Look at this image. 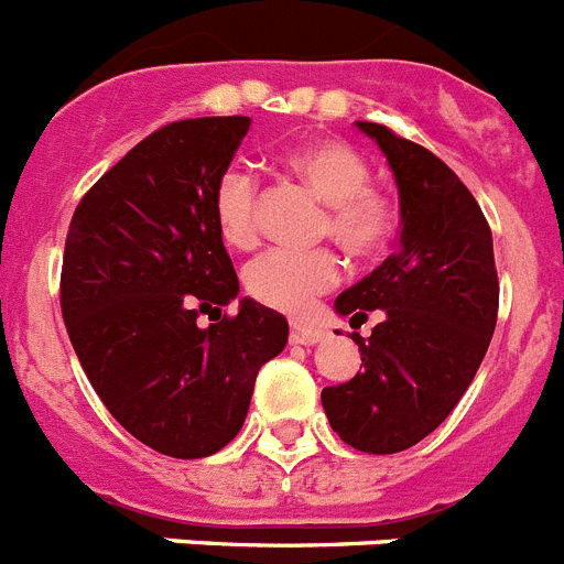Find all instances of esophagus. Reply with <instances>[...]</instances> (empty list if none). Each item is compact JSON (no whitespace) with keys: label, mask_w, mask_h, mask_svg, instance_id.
I'll return each mask as SVG.
<instances>
[{"label":"esophagus","mask_w":564,"mask_h":564,"mask_svg":"<svg viewBox=\"0 0 564 564\" xmlns=\"http://www.w3.org/2000/svg\"><path fill=\"white\" fill-rule=\"evenodd\" d=\"M323 337V328L312 326V323H303V319H292L289 323V339L294 345H312Z\"/></svg>","instance_id":"esophagus-1"}]
</instances>
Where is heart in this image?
<instances>
[{"mask_svg":"<svg viewBox=\"0 0 564 564\" xmlns=\"http://www.w3.org/2000/svg\"><path fill=\"white\" fill-rule=\"evenodd\" d=\"M283 169L314 199L326 205L317 236L332 238L354 261H377L399 232V207L382 187L370 185L368 162L345 143L312 140L283 156ZM213 219L225 245L250 250L258 245V182L250 171L227 169L213 187ZM343 278L332 250L267 252L245 272V289L261 306L303 314L317 294Z\"/></svg>","mask_w":564,"mask_h":564,"instance_id":"1","label":"heart"}]
</instances>
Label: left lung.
<instances>
[{
	"instance_id": "obj_1",
	"label": "left lung",
	"mask_w": 564,
	"mask_h": 564,
	"mask_svg": "<svg viewBox=\"0 0 564 564\" xmlns=\"http://www.w3.org/2000/svg\"><path fill=\"white\" fill-rule=\"evenodd\" d=\"M399 187V250L334 301L362 323L379 312L368 339L354 334L362 370L323 388L332 430L359 453L390 455L427 438L478 373L491 343L500 283L491 230L455 171L424 145L365 123Z\"/></svg>"
}]
</instances>
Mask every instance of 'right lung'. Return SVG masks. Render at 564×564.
Returning a JSON list of instances; mask_svg holds the SVG:
<instances>
[{
	"mask_svg": "<svg viewBox=\"0 0 564 564\" xmlns=\"http://www.w3.org/2000/svg\"><path fill=\"white\" fill-rule=\"evenodd\" d=\"M250 118L162 126L95 182L69 221L61 314L86 379L115 419L171 458H207L238 435L289 323L252 297L213 219V187ZM207 313L212 323L202 327Z\"/></svg>",
	"mask_w": 564,
	"mask_h": 564,
	"instance_id": "1",
	"label": "right lung"
}]
</instances>
